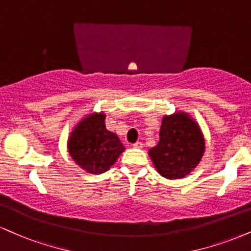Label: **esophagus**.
<instances>
[{
  "instance_id": "obj_1",
  "label": "esophagus",
  "mask_w": 251,
  "mask_h": 251,
  "mask_svg": "<svg viewBox=\"0 0 251 251\" xmlns=\"http://www.w3.org/2000/svg\"><path fill=\"white\" fill-rule=\"evenodd\" d=\"M133 147H134V149H143V143H140V141H137V143L133 144Z\"/></svg>"
}]
</instances>
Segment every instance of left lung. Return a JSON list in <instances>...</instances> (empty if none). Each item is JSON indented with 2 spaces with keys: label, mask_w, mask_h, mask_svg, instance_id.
<instances>
[{
  "label": "left lung",
  "mask_w": 251,
  "mask_h": 251,
  "mask_svg": "<svg viewBox=\"0 0 251 251\" xmlns=\"http://www.w3.org/2000/svg\"><path fill=\"white\" fill-rule=\"evenodd\" d=\"M159 143L149 154L156 171L166 179H181L191 173L204 152L200 127L187 113L162 118Z\"/></svg>",
  "instance_id": "8db88e82"
}]
</instances>
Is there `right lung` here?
I'll return each instance as SVG.
<instances>
[{
	"label": "right lung",
	"instance_id": "add662e5",
	"mask_svg": "<svg viewBox=\"0 0 251 251\" xmlns=\"http://www.w3.org/2000/svg\"><path fill=\"white\" fill-rule=\"evenodd\" d=\"M105 116L93 113L84 118L69 138L68 149L75 162L91 174H101L125 150L117 134L105 127Z\"/></svg>",
	"mask_w": 251,
	"mask_h": 251
}]
</instances>
